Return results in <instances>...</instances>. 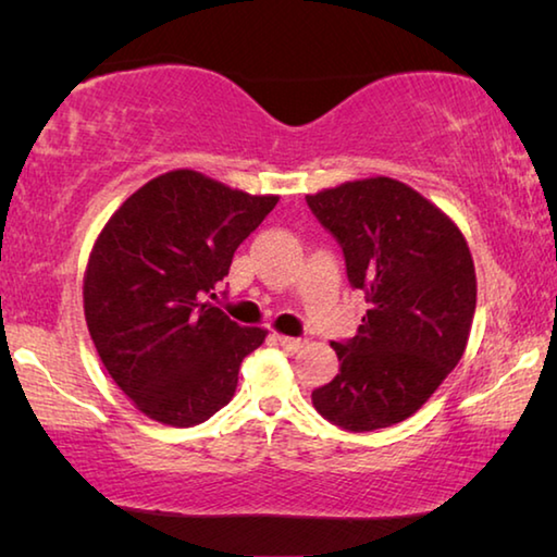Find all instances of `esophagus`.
Here are the masks:
<instances>
[{
	"mask_svg": "<svg viewBox=\"0 0 557 557\" xmlns=\"http://www.w3.org/2000/svg\"><path fill=\"white\" fill-rule=\"evenodd\" d=\"M275 342L285 348V351H299L301 346H305V342H301V338H295V336H282V334H277L275 336Z\"/></svg>",
	"mask_w": 557,
	"mask_h": 557,
	"instance_id": "obj_1",
	"label": "esophagus"
}]
</instances>
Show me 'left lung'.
Returning <instances> with one entry per match:
<instances>
[{"label":"left lung","mask_w":557,"mask_h":557,"mask_svg":"<svg viewBox=\"0 0 557 557\" xmlns=\"http://www.w3.org/2000/svg\"><path fill=\"white\" fill-rule=\"evenodd\" d=\"M366 295L358 332L332 342L338 373L312 393L348 432L391 428L422 408L467 348L476 275L465 235L437 206L388 176L307 196Z\"/></svg>","instance_id":"8db88e82"}]
</instances>
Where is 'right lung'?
Listing matches in <instances>:
<instances>
[{"instance_id": "add662e5", "label": "right lung", "mask_w": 557, "mask_h": 557, "mask_svg": "<svg viewBox=\"0 0 557 557\" xmlns=\"http://www.w3.org/2000/svg\"><path fill=\"white\" fill-rule=\"evenodd\" d=\"M275 203L176 169L132 194L98 235L83 282L88 332L147 418L191 428L233 398L243 358L268 332L238 326L209 297Z\"/></svg>"}]
</instances>
